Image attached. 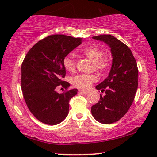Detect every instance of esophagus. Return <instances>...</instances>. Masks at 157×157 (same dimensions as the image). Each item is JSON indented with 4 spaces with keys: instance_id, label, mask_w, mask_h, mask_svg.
I'll use <instances>...</instances> for the list:
<instances>
[{
    "instance_id": "obj_1",
    "label": "esophagus",
    "mask_w": 157,
    "mask_h": 157,
    "mask_svg": "<svg viewBox=\"0 0 157 157\" xmlns=\"http://www.w3.org/2000/svg\"><path fill=\"white\" fill-rule=\"evenodd\" d=\"M79 92L83 94H88L89 93V91H83V90H79Z\"/></svg>"
}]
</instances>
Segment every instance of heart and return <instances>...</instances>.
I'll return each instance as SVG.
<instances>
[{"label": "heart", "instance_id": "heart-1", "mask_svg": "<svg viewBox=\"0 0 157 157\" xmlns=\"http://www.w3.org/2000/svg\"><path fill=\"white\" fill-rule=\"evenodd\" d=\"M81 53L94 63V70L99 73H103L108 69L110 66L109 58L104 57V52L101 49L95 46H90L82 49ZM64 68L69 72H73L76 68V61L74 54L70 53L64 57L63 60ZM97 81V78L93 74H78L73 76L71 81L74 86L78 89H86L91 86L92 83Z\"/></svg>", "mask_w": 157, "mask_h": 157}]
</instances>
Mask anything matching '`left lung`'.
<instances>
[{
    "label": "left lung",
    "instance_id": "8db88e82",
    "mask_svg": "<svg viewBox=\"0 0 157 157\" xmlns=\"http://www.w3.org/2000/svg\"><path fill=\"white\" fill-rule=\"evenodd\" d=\"M92 38L108 45L112 56L108 77L96 86L105 94H100V100L91 107L96 121L110 124L121 119L134 101L138 88V68L130 48L114 36L101 35Z\"/></svg>",
    "mask_w": 157,
    "mask_h": 157
}]
</instances>
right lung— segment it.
I'll list each match as a JSON object with an SVG mask.
<instances>
[{
    "label": "right lung",
    "mask_w": 157,
    "mask_h": 157,
    "mask_svg": "<svg viewBox=\"0 0 157 157\" xmlns=\"http://www.w3.org/2000/svg\"><path fill=\"white\" fill-rule=\"evenodd\" d=\"M82 43L81 38L52 35L42 39L29 51L21 66V89L28 108L42 123L56 125L68 114L69 101L76 95V89L59 94L61 85L70 84L62 81L66 76L63 60Z\"/></svg>",
    "instance_id": "right-lung-1"
}]
</instances>
